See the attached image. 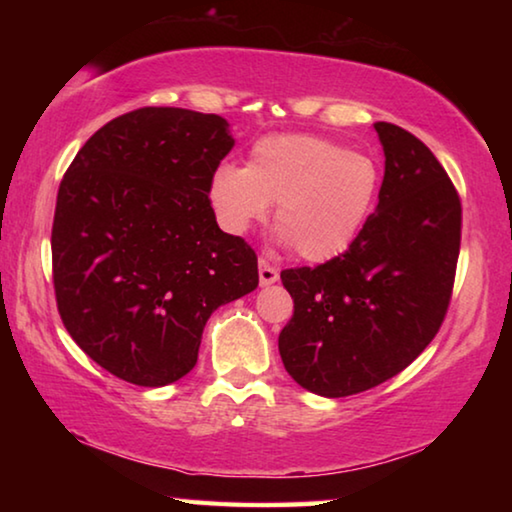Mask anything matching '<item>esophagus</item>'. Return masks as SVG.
<instances>
[{"instance_id": "1", "label": "esophagus", "mask_w": 512, "mask_h": 512, "mask_svg": "<svg viewBox=\"0 0 512 512\" xmlns=\"http://www.w3.org/2000/svg\"><path fill=\"white\" fill-rule=\"evenodd\" d=\"M277 280H280V271L268 264L266 259H259V284L268 287V284H275Z\"/></svg>"}]
</instances>
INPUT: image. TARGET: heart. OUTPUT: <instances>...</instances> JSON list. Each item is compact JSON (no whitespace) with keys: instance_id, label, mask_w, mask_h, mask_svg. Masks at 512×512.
<instances>
[{"instance_id":"b5f03b06","label":"heart","mask_w":512,"mask_h":512,"mask_svg":"<svg viewBox=\"0 0 512 512\" xmlns=\"http://www.w3.org/2000/svg\"><path fill=\"white\" fill-rule=\"evenodd\" d=\"M379 164L366 153L316 135H271L250 151L248 167L225 162L210 198L221 228L244 235L277 203V239L307 262L341 257L377 207Z\"/></svg>"}]
</instances>
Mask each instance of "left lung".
<instances>
[{
	"label": "left lung",
	"instance_id": "1",
	"mask_svg": "<svg viewBox=\"0 0 512 512\" xmlns=\"http://www.w3.org/2000/svg\"><path fill=\"white\" fill-rule=\"evenodd\" d=\"M384 183L341 257L282 271L293 318L277 348L309 393L348 397L402 372L438 334L461 248V198L418 137L377 121Z\"/></svg>",
	"mask_w": 512,
	"mask_h": 512
}]
</instances>
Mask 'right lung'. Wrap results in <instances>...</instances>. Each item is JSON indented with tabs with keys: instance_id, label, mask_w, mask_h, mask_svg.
I'll return each instance as SVG.
<instances>
[{
	"instance_id": "1",
	"label": "right lung",
	"mask_w": 512,
	"mask_h": 512,
	"mask_svg": "<svg viewBox=\"0 0 512 512\" xmlns=\"http://www.w3.org/2000/svg\"><path fill=\"white\" fill-rule=\"evenodd\" d=\"M235 140L219 115L140 108L99 128L58 189L60 318L112 375L160 388L196 366L214 309L257 289V255L210 203Z\"/></svg>"
}]
</instances>
